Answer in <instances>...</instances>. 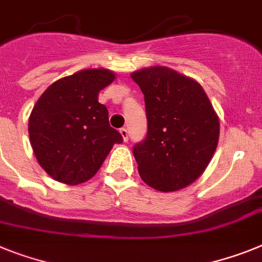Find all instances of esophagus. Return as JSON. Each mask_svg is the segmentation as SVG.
<instances>
[{
  "label": "esophagus",
  "instance_id": "obj_1",
  "mask_svg": "<svg viewBox=\"0 0 262 262\" xmlns=\"http://www.w3.org/2000/svg\"><path fill=\"white\" fill-rule=\"evenodd\" d=\"M119 133H120V135H122L123 140H124V142H127V140H128V131H127L126 128H120Z\"/></svg>",
  "mask_w": 262,
  "mask_h": 262
}]
</instances>
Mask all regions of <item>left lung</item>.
<instances>
[{
  "instance_id": "obj_1",
  "label": "left lung",
  "mask_w": 262,
  "mask_h": 262,
  "mask_svg": "<svg viewBox=\"0 0 262 262\" xmlns=\"http://www.w3.org/2000/svg\"><path fill=\"white\" fill-rule=\"evenodd\" d=\"M144 94L148 131L134 147L143 182L160 192L185 188L211 162L220 122L199 82L165 66L134 71Z\"/></svg>"
}]
</instances>
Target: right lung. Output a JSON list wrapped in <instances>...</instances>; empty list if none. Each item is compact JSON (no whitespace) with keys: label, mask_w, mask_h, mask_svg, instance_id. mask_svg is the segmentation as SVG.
<instances>
[{"label":"right lung","mask_w":262,"mask_h":262,"mask_svg":"<svg viewBox=\"0 0 262 262\" xmlns=\"http://www.w3.org/2000/svg\"><path fill=\"white\" fill-rule=\"evenodd\" d=\"M115 79L107 69H86L55 80L31 110L29 138L38 163L51 178L77 185L93 178L115 143L99 91Z\"/></svg>","instance_id":"add662e5"}]
</instances>
